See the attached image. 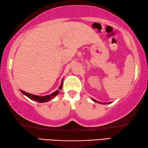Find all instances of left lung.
<instances>
[{"instance_id": "8db88e82", "label": "left lung", "mask_w": 148, "mask_h": 148, "mask_svg": "<svg viewBox=\"0 0 148 148\" xmlns=\"http://www.w3.org/2000/svg\"><path fill=\"white\" fill-rule=\"evenodd\" d=\"M92 100L93 101H94V102H98V103H100V104H104V103H102V102H98V101H96V100H94V99H92ZM108 104H109V103H108Z\"/></svg>"}]
</instances>
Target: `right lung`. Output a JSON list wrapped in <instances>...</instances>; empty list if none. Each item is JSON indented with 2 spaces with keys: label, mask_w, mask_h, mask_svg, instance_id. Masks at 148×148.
I'll return each mask as SVG.
<instances>
[{
  "label": "right lung",
  "mask_w": 148,
  "mask_h": 148,
  "mask_svg": "<svg viewBox=\"0 0 148 148\" xmlns=\"http://www.w3.org/2000/svg\"><path fill=\"white\" fill-rule=\"evenodd\" d=\"M62 87V81L61 84H60V86L59 88H58V90L55 91V92H53L51 94L47 95V96H36V95H34V94H29V93L24 92V91L21 90H20V91H21V92L22 93V94L25 95L26 96L28 97V98H29V99H31V100L37 101V102H40V103H42V102H48V101H50V100H52V99H53L54 97L56 96V95L58 94V93H59L60 90H61Z\"/></svg>",
  "instance_id": "obj_1"
}]
</instances>
